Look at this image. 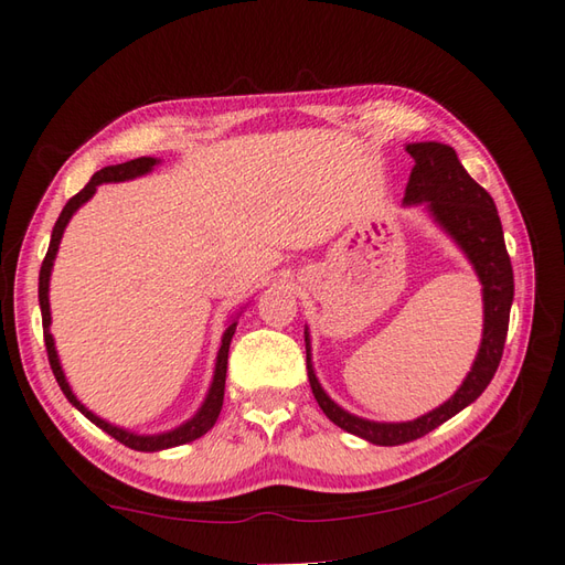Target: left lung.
Wrapping results in <instances>:
<instances>
[{
	"label": "left lung",
	"instance_id": "obj_1",
	"mask_svg": "<svg viewBox=\"0 0 565 565\" xmlns=\"http://www.w3.org/2000/svg\"><path fill=\"white\" fill-rule=\"evenodd\" d=\"M405 150L411 152L415 167L405 186V206H425L444 233L461 247L466 259L483 284V338L473 366L468 371L463 383L447 403H441L427 415L407 423H374L359 415L347 413L344 407L334 403L326 388L320 386L310 356V334L306 328V364L308 381L313 388L320 411L326 413L334 425L350 435L362 437L379 447H398V444L425 437L427 431L447 423L449 417L461 413L481 395L488 383L493 381L498 364L505 350L510 308L514 298L512 264L502 235V223L493 199L488 191L473 182L471 174L456 158L454 148L444 142H407Z\"/></svg>",
	"mask_w": 565,
	"mask_h": 565
}]
</instances>
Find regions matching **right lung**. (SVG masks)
Instances as JSON below:
<instances>
[{
    "mask_svg": "<svg viewBox=\"0 0 565 565\" xmlns=\"http://www.w3.org/2000/svg\"><path fill=\"white\" fill-rule=\"evenodd\" d=\"M154 164H160L158 158H138V160H130V162H124V164H109L104 167V170H99L97 174H94L89 179V184L84 186L79 194L72 196L67 203L63 213H60V218L55 221V227H53V235H51V245H47V252H45V259L41 264V274H39V303H41V316H43V338H45V350H47V362H51V369L55 374V381L57 386L63 388L65 398L77 407V411L89 419V423L97 425L99 429H104L106 435H111L114 439H118L121 444H126V447L136 449V451H162V449H172V447H179V444H186V441H194L199 437L206 435V431L215 425V419H218L221 415V407H223V393H225V371H227V350H231V340L235 334V328H237V316L227 322V328L223 332V340H221V350H218V356H215V369H213V381L209 386V393L206 398H203L199 411L191 415L186 423H182L174 429H167V431H158V435H138V431H130V429H124L118 425H111L106 423V419H102L99 415H94L87 405H82V401L77 398L75 393H72L70 383L65 379V371L63 366H60V356H57V350H55V340L51 334V301H47V291H51V271H53V262H55V255H57V247H60V239H63V233L65 227L70 223L72 215H75L84 203H87L94 194H97V186L102 184H109V182H128V179H136V177H142L154 170Z\"/></svg>",
    "mask_w": 565,
    "mask_h": 565,
    "instance_id": "right-lung-1",
    "label": "right lung"
}]
</instances>
